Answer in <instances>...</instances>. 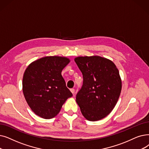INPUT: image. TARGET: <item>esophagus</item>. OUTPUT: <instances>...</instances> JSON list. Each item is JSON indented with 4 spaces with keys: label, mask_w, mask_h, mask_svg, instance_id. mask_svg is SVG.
<instances>
[{
    "label": "esophagus",
    "mask_w": 149,
    "mask_h": 149,
    "mask_svg": "<svg viewBox=\"0 0 149 149\" xmlns=\"http://www.w3.org/2000/svg\"><path fill=\"white\" fill-rule=\"evenodd\" d=\"M70 92L74 94V93H75V89H73V88H72V89H70Z\"/></svg>",
    "instance_id": "esophagus-1"
}]
</instances>
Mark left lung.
Returning a JSON list of instances; mask_svg holds the SVG:
<instances>
[{"label": "left lung", "instance_id": "obj_1", "mask_svg": "<svg viewBox=\"0 0 149 149\" xmlns=\"http://www.w3.org/2000/svg\"><path fill=\"white\" fill-rule=\"evenodd\" d=\"M83 77L76 102L83 116L90 121L99 120L110 113L122 89L119 70L114 63L99 56L74 59Z\"/></svg>", "mask_w": 149, "mask_h": 149}]
</instances>
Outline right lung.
<instances>
[{"mask_svg": "<svg viewBox=\"0 0 149 149\" xmlns=\"http://www.w3.org/2000/svg\"><path fill=\"white\" fill-rule=\"evenodd\" d=\"M70 60L66 57L45 56L30 64L22 80V91L29 106L35 114L52 119L72 96L61 75Z\"/></svg>", "mask_w": 149, "mask_h": 149, "instance_id": "add662e5", "label": "right lung"}]
</instances>
